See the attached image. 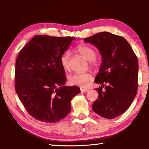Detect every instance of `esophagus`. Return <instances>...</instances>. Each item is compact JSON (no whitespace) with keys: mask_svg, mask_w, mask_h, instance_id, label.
Instances as JSON below:
<instances>
[{"mask_svg":"<svg viewBox=\"0 0 149 149\" xmlns=\"http://www.w3.org/2000/svg\"><path fill=\"white\" fill-rule=\"evenodd\" d=\"M88 91V89L86 88H81V91L83 92V93H85V92H87Z\"/></svg>","mask_w":149,"mask_h":149,"instance_id":"esophagus-1","label":"esophagus"}]
</instances>
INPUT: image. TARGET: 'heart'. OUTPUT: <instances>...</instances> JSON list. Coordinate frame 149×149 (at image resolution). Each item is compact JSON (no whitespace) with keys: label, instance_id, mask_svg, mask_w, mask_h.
Returning a JSON list of instances; mask_svg holds the SVG:
<instances>
[{"label":"heart","instance_id":"heart-1","mask_svg":"<svg viewBox=\"0 0 149 149\" xmlns=\"http://www.w3.org/2000/svg\"><path fill=\"white\" fill-rule=\"evenodd\" d=\"M76 51L80 55H81L86 61L90 62L91 66L95 68L96 64L93 61L96 57V53L93 48L87 45L81 44L77 45ZM60 64L64 70H68L70 68V53L68 51H64L60 56ZM93 80V75L91 73H75L68 75V81L70 85L79 86L85 88L88 86V83Z\"/></svg>","mask_w":149,"mask_h":149}]
</instances>
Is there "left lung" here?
Here are the masks:
<instances>
[{"mask_svg": "<svg viewBox=\"0 0 149 149\" xmlns=\"http://www.w3.org/2000/svg\"><path fill=\"white\" fill-rule=\"evenodd\" d=\"M84 42L98 48L102 61L95 78L96 83L103 87L96 88L98 99L93 103V109L105 118H114L130 106L138 87V61L125 38L108 32H102L86 38Z\"/></svg>", "mask_w": 149, "mask_h": 149, "instance_id": "left-lung-1", "label": "left lung"}]
</instances>
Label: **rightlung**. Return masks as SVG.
Wrapping results in <instances>:
<instances>
[{
    "label": "right lung",
    "mask_w": 149,
    "mask_h": 149,
    "mask_svg": "<svg viewBox=\"0 0 149 149\" xmlns=\"http://www.w3.org/2000/svg\"><path fill=\"white\" fill-rule=\"evenodd\" d=\"M74 40L37 35L19 53L15 91L29 115L38 120L55 123L62 120L71 110L72 99L80 93L78 86H64L66 77L59 61Z\"/></svg>",
    "instance_id": "add662e5"
}]
</instances>
